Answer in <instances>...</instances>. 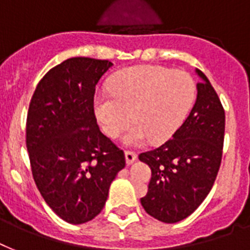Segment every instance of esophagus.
I'll use <instances>...</instances> for the list:
<instances>
[{"instance_id":"34e87169","label":"esophagus","mask_w":250,"mask_h":250,"mask_svg":"<svg viewBox=\"0 0 250 250\" xmlns=\"http://www.w3.org/2000/svg\"><path fill=\"white\" fill-rule=\"evenodd\" d=\"M125 162H127V165H132L137 158L136 153L129 152V150H127V152L125 153Z\"/></svg>"}]
</instances>
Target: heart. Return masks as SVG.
Returning a JSON list of instances; mask_svg holds the SVG:
<instances>
[{
    "mask_svg": "<svg viewBox=\"0 0 250 250\" xmlns=\"http://www.w3.org/2000/svg\"><path fill=\"white\" fill-rule=\"evenodd\" d=\"M107 93L94 98V114L104 132L118 137L129 121L123 137L127 146L146 141L162 144L174 136L188 117L197 88L186 71L160 66H136L114 76Z\"/></svg>",
    "mask_w": 250,
    "mask_h": 250,
    "instance_id": "heart-1",
    "label": "heart"
}]
</instances>
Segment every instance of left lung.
Listing matches in <instances>:
<instances>
[{"mask_svg": "<svg viewBox=\"0 0 250 250\" xmlns=\"http://www.w3.org/2000/svg\"><path fill=\"white\" fill-rule=\"evenodd\" d=\"M196 72L201 82L188 118L172 139L139 156L152 170L141 205L165 223L189 217L209 194L221 167L225 110L205 74Z\"/></svg>", "mask_w": 250, "mask_h": 250, "instance_id": "obj_1", "label": "left lung"}]
</instances>
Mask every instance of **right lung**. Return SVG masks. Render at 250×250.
Instances as JSON below:
<instances>
[{
	"mask_svg": "<svg viewBox=\"0 0 250 250\" xmlns=\"http://www.w3.org/2000/svg\"><path fill=\"white\" fill-rule=\"evenodd\" d=\"M106 60L75 57L49 70L29 102L25 144L37 189L63 221L82 225L104 209L125 153L100 131L93 98Z\"/></svg>",
	"mask_w": 250,
	"mask_h": 250,
	"instance_id": "add662e5",
	"label": "right lung"
}]
</instances>
